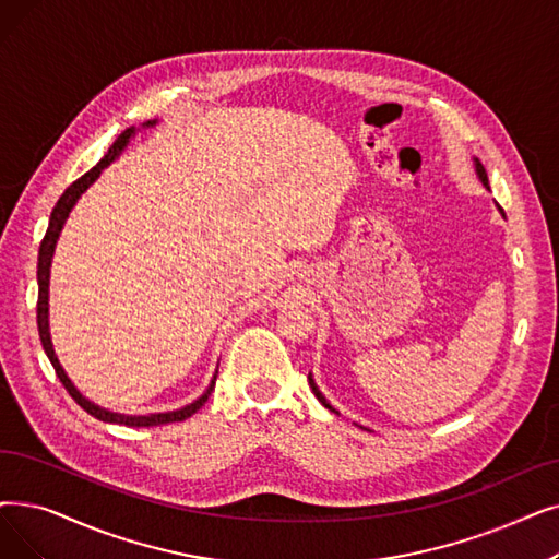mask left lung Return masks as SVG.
I'll return each mask as SVG.
<instances>
[{"mask_svg": "<svg viewBox=\"0 0 559 559\" xmlns=\"http://www.w3.org/2000/svg\"><path fill=\"white\" fill-rule=\"evenodd\" d=\"M473 164H475V174H477V178H479V182L489 189V178H487V171H484V166H481V162L477 159V157H473ZM496 207H498V212L504 216V210L496 203ZM308 383H310V388H312V393H314V397H318L320 402H322V406H326L329 411H333V414H337V411L326 402V397L322 395V391L318 388V383H314V379H312V374H308Z\"/></svg>", "mask_w": 559, "mask_h": 559, "instance_id": "left-lung-1", "label": "left lung"}]
</instances>
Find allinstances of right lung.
Wrapping results in <instances>:
<instances>
[{
	"label": "right lung",
	"instance_id": "obj_1",
	"mask_svg": "<svg viewBox=\"0 0 559 559\" xmlns=\"http://www.w3.org/2000/svg\"><path fill=\"white\" fill-rule=\"evenodd\" d=\"M157 126V118L153 120H145V123L141 128H153ZM139 132V128H128L126 132H120L118 139L111 143V148L107 151V155L95 164L88 174H84L80 180L72 182L63 193L61 199L57 201L52 214H50V224H47V233L40 241V249H38V333H40V343H43V349L47 354V358H50L52 368L59 377V381L63 383L66 391L70 393V397L75 400L86 414H91L93 418H98L103 423H114V425H128V427H157V425H168V423H182L187 418H191L197 411L207 402L210 393L214 391V381H216V370L214 377L210 379V385L205 388V393L201 397L193 400L191 404L187 406H180L176 411H164V414H148V416H128V414H116V411H109L100 404L91 402L88 397L82 395L80 388L70 381V377L66 374L63 366L59 362V356L55 352V345H52V333H50V270H52V258H55V249H57V241H59V235L66 226V219L70 216L72 207L78 205V201L82 199V193L100 178V174L105 171V168L116 162L120 157V153H123L128 148V143L132 141V136ZM219 368V366H216Z\"/></svg>",
	"mask_w": 559,
	"mask_h": 559
}]
</instances>
